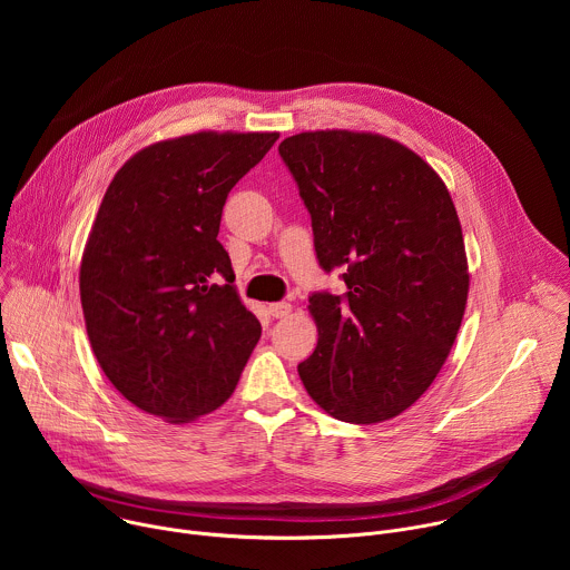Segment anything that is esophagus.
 <instances>
[{
  "label": "esophagus",
  "mask_w": 570,
  "mask_h": 570,
  "mask_svg": "<svg viewBox=\"0 0 570 570\" xmlns=\"http://www.w3.org/2000/svg\"><path fill=\"white\" fill-rule=\"evenodd\" d=\"M291 311H293V306H291L288 302H275V304L268 306V313H271L273 317H286Z\"/></svg>",
  "instance_id": "1"
}]
</instances>
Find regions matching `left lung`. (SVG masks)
I'll return each instance as SVG.
<instances>
[{"label": "left lung", "mask_w": 570, "mask_h": 570, "mask_svg": "<svg viewBox=\"0 0 570 570\" xmlns=\"http://www.w3.org/2000/svg\"><path fill=\"white\" fill-rule=\"evenodd\" d=\"M279 155L311 214L317 262L347 293H313L315 352L297 365L308 396L350 424L409 411L460 332L469 266L444 180L379 132L308 130Z\"/></svg>", "instance_id": "obj_1"}]
</instances>
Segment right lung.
<instances>
[{"label":"right lung","mask_w":570,"mask_h":570,"mask_svg":"<svg viewBox=\"0 0 570 570\" xmlns=\"http://www.w3.org/2000/svg\"><path fill=\"white\" fill-rule=\"evenodd\" d=\"M279 132L200 130L137 150L92 223L78 286L92 352L139 411L189 424L229 399L262 336L218 227Z\"/></svg>","instance_id":"add662e5"}]
</instances>
